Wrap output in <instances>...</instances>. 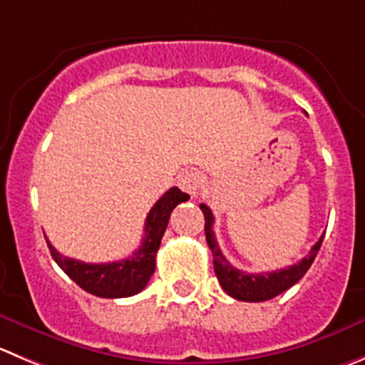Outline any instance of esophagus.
Listing matches in <instances>:
<instances>
[{"mask_svg": "<svg viewBox=\"0 0 365 365\" xmlns=\"http://www.w3.org/2000/svg\"><path fill=\"white\" fill-rule=\"evenodd\" d=\"M179 186L185 190L190 195H197L199 193L200 185H202V175L199 170L195 168H186L179 173Z\"/></svg>", "mask_w": 365, "mask_h": 365, "instance_id": "esophagus-1", "label": "esophagus"}]
</instances>
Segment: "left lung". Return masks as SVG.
Returning a JSON list of instances; mask_svg holds the SVG:
<instances>
[{
  "label": "left lung",
  "instance_id": "left-lung-1",
  "mask_svg": "<svg viewBox=\"0 0 365 365\" xmlns=\"http://www.w3.org/2000/svg\"><path fill=\"white\" fill-rule=\"evenodd\" d=\"M200 210L204 213V231H206V240L213 255V267L215 274L218 277V283L222 284V289L229 294L231 297L238 301H247V303H262V301H269L272 297L279 296L281 292L289 290L292 284H296L301 277L307 274L310 265L314 263L315 256H317L319 249L322 244V235L319 238L317 244L310 249L307 256L301 259L296 265L289 267V269L274 270V272H263V274H249L244 270H238L225 259L222 255L220 247L217 244L213 232V213L206 204H200Z\"/></svg>",
  "mask_w": 365,
  "mask_h": 365
}]
</instances>
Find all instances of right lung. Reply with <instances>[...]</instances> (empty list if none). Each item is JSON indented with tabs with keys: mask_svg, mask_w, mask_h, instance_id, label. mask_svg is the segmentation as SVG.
<instances>
[{
	"mask_svg": "<svg viewBox=\"0 0 365 365\" xmlns=\"http://www.w3.org/2000/svg\"><path fill=\"white\" fill-rule=\"evenodd\" d=\"M190 199L188 193L179 188H170L148 211L145 222V237L141 247L133 252V256L113 263H84L62 256L53 245L48 242L51 256L57 265L75 281L81 289L96 297H130L141 292L147 287L148 279L155 270V255L161 245V238L168 225L170 213L173 207Z\"/></svg>",
	"mask_w": 365,
	"mask_h": 365,
	"instance_id": "1",
	"label": "right lung"
}]
</instances>
